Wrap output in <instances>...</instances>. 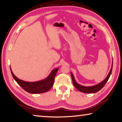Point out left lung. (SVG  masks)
Instances as JSON below:
<instances>
[{
	"instance_id": "8db88e82",
	"label": "left lung",
	"mask_w": 122,
	"mask_h": 122,
	"mask_svg": "<svg viewBox=\"0 0 122 122\" xmlns=\"http://www.w3.org/2000/svg\"><path fill=\"white\" fill-rule=\"evenodd\" d=\"M112 68H113V63L112 64V68H111L110 71V72L108 73L107 77H106V78L104 80H103L102 82L100 83L99 84L94 85V86H83V85H80L78 83H77L76 81V80H75L73 75L72 74V73H71L72 79V82H73L74 86L77 90H79V91L81 92H84L85 93H97L98 91H99L101 89H102L103 87V86H104L105 84H106V83L107 82L108 79L110 78V76H111V73H112Z\"/></svg>"
}]
</instances>
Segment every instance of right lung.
Returning <instances> with one entry per match:
<instances>
[{
    "label": "right lung",
    "instance_id": "1",
    "mask_svg": "<svg viewBox=\"0 0 122 122\" xmlns=\"http://www.w3.org/2000/svg\"><path fill=\"white\" fill-rule=\"evenodd\" d=\"M58 70V68L53 69L46 79L37 82H29L22 81L17 78L13 73L10 68L12 76L17 83L25 91L31 94H39L48 91L52 87L54 77Z\"/></svg>",
    "mask_w": 122,
    "mask_h": 122
}]
</instances>
